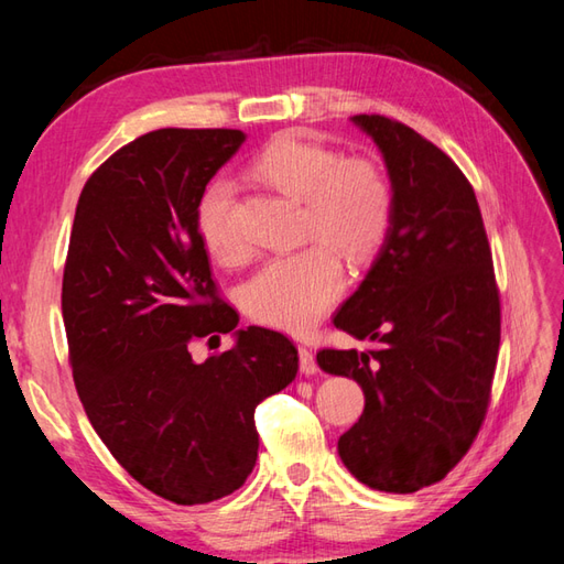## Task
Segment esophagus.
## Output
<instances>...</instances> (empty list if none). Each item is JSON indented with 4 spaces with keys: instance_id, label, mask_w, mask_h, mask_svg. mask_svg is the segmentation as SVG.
<instances>
[{
    "instance_id": "obj_1",
    "label": "esophagus",
    "mask_w": 564,
    "mask_h": 564,
    "mask_svg": "<svg viewBox=\"0 0 564 564\" xmlns=\"http://www.w3.org/2000/svg\"><path fill=\"white\" fill-rule=\"evenodd\" d=\"M297 356H301V373L303 376H315L317 373V361H315V354L310 346H301L297 349Z\"/></svg>"
}]
</instances>
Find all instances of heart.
<instances>
[{
	"instance_id": "1",
	"label": "heart",
	"mask_w": 564,
	"mask_h": 564,
	"mask_svg": "<svg viewBox=\"0 0 564 564\" xmlns=\"http://www.w3.org/2000/svg\"><path fill=\"white\" fill-rule=\"evenodd\" d=\"M251 172L281 194L303 200V237L329 243L346 259L373 257L388 235L392 188L376 162L341 160L327 145L285 133L257 154ZM196 227L210 254L223 261L245 257L247 242L235 223V186L227 178L203 188ZM344 283L339 257L313 245L263 263L245 283L242 303L261 325L303 334L339 301Z\"/></svg>"
}]
</instances>
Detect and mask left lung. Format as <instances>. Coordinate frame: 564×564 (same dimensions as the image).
<instances>
[{
	"instance_id": "obj_1",
	"label": "left lung",
	"mask_w": 564,
	"mask_h": 564,
	"mask_svg": "<svg viewBox=\"0 0 564 564\" xmlns=\"http://www.w3.org/2000/svg\"><path fill=\"white\" fill-rule=\"evenodd\" d=\"M390 176L392 218L376 261L334 315V327L373 341L322 349L325 373L366 394L339 458L358 482L410 495L443 480L487 412L499 354V291L480 206L465 174L416 130L354 116Z\"/></svg>"
}]
</instances>
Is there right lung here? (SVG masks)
Listing matches in <instances>:
<instances>
[{
  "mask_svg": "<svg viewBox=\"0 0 564 564\" xmlns=\"http://www.w3.org/2000/svg\"><path fill=\"white\" fill-rule=\"evenodd\" d=\"M245 138L162 128L128 142L84 184L69 235L63 319L84 412L133 480L184 507L245 485L257 404L297 373L293 341L263 327L203 364L188 354L239 322L215 293L196 203Z\"/></svg>",
  "mask_w": 564,
  "mask_h": 564,
  "instance_id": "add662e5",
  "label": "right lung"
}]
</instances>
